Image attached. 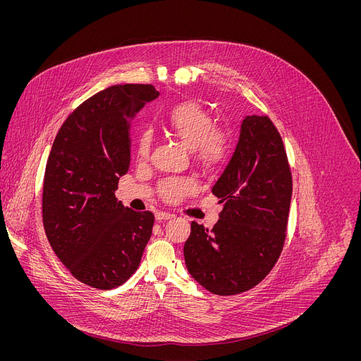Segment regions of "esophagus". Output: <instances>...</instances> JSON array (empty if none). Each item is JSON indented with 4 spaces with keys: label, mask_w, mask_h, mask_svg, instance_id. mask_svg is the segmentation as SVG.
Listing matches in <instances>:
<instances>
[{
    "label": "esophagus",
    "mask_w": 361,
    "mask_h": 361,
    "mask_svg": "<svg viewBox=\"0 0 361 361\" xmlns=\"http://www.w3.org/2000/svg\"><path fill=\"white\" fill-rule=\"evenodd\" d=\"M173 217V214L166 213V212H157L156 213V220L157 221H163V220H170Z\"/></svg>",
    "instance_id": "34e87169"
}]
</instances>
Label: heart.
Instances as JSON below:
<instances>
[{"label":"heart","instance_id":"obj_1","mask_svg":"<svg viewBox=\"0 0 361 361\" xmlns=\"http://www.w3.org/2000/svg\"><path fill=\"white\" fill-rule=\"evenodd\" d=\"M166 133L180 140L187 148L194 149L200 161L217 164L227 154V141L217 133L213 117L197 102H181L173 107L161 121ZM152 144L148 131H142L137 138V157L147 160ZM194 188L191 180L169 178L161 183L160 191L169 200H178Z\"/></svg>","mask_w":361,"mask_h":361}]
</instances>
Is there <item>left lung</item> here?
Returning <instances> with one entry per match:
<instances>
[{"mask_svg":"<svg viewBox=\"0 0 361 361\" xmlns=\"http://www.w3.org/2000/svg\"><path fill=\"white\" fill-rule=\"evenodd\" d=\"M293 181L283 140L266 116H245L233 156L212 188L223 202L212 230L191 223L184 260L191 277L219 295L259 284L286 240Z\"/></svg>","mask_w":361,"mask_h":361,"instance_id":"8db88e82","label":"left lung"}]
</instances>
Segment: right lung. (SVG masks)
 Wrapping results in <instances>:
<instances>
[{
  "label": "right lung",
  "instance_id": "right-lung-1",
  "mask_svg": "<svg viewBox=\"0 0 361 361\" xmlns=\"http://www.w3.org/2000/svg\"><path fill=\"white\" fill-rule=\"evenodd\" d=\"M160 92L118 84L78 106L51 148L42 187V221L49 245L81 283L111 290L138 269L154 216L116 198L131 157V120Z\"/></svg>",
  "mask_w": 361,
  "mask_h": 361
}]
</instances>
